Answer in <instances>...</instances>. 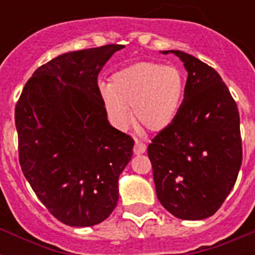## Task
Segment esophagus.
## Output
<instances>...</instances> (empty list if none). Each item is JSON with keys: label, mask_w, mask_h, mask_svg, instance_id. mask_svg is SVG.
Returning <instances> with one entry per match:
<instances>
[{"label": "esophagus", "mask_w": 255, "mask_h": 255, "mask_svg": "<svg viewBox=\"0 0 255 255\" xmlns=\"http://www.w3.org/2000/svg\"><path fill=\"white\" fill-rule=\"evenodd\" d=\"M145 149H147L145 144H144L143 141H140V140L136 139L135 140V148H133V153H135V155H141V153H144V152H145Z\"/></svg>", "instance_id": "34e87169"}]
</instances>
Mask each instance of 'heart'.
<instances>
[{
  "label": "heart",
  "mask_w": 255,
  "mask_h": 255,
  "mask_svg": "<svg viewBox=\"0 0 255 255\" xmlns=\"http://www.w3.org/2000/svg\"><path fill=\"white\" fill-rule=\"evenodd\" d=\"M184 78L173 66L140 62L119 70L111 85L100 86V98L112 123L126 128L132 122L148 131H161L181 107Z\"/></svg>",
  "instance_id": "b5f03b06"
}]
</instances>
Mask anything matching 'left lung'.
<instances>
[{"label":"left lung","instance_id":"1","mask_svg":"<svg viewBox=\"0 0 255 255\" xmlns=\"http://www.w3.org/2000/svg\"><path fill=\"white\" fill-rule=\"evenodd\" d=\"M170 51L188 71L184 100L172 123L152 139L148 157L160 204L174 217L204 220L221 208L237 180L240 112L213 67L180 50Z\"/></svg>","mask_w":255,"mask_h":255}]
</instances>
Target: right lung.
Returning a JSON list of instances; mask_svg holds the SVG:
<instances>
[{
  "mask_svg": "<svg viewBox=\"0 0 255 255\" xmlns=\"http://www.w3.org/2000/svg\"><path fill=\"white\" fill-rule=\"evenodd\" d=\"M123 45L62 54L26 82L15 104L18 157L34 193L69 226L104 221L133 140L107 120L98 74Z\"/></svg>",
  "mask_w": 255,
  "mask_h": 255,
  "instance_id": "add662e5",
  "label": "right lung"
}]
</instances>
